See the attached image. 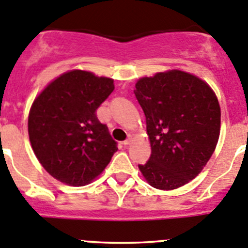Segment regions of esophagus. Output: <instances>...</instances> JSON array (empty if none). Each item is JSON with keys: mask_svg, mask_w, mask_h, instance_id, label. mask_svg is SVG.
<instances>
[{"mask_svg": "<svg viewBox=\"0 0 248 248\" xmlns=\"http://www.w3.org/2000/svg\"><path fill=\"white\" fill-rule=\"evenodd\" d=\"M131 143H132V138H127L126 140L124 141V145L127 146V145H129V144H131Z\"/></svg>", "mask_w": 248, "mask_h": 248, "instance_id": "esophagus-1", "label": "esophagus"}]
</instances>
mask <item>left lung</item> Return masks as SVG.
Listing matches in <instances>:
<instances>
[{"label": "left lung", "instance_id": "left-lung-1", "mask_svg": "<svg viewBox=\"0 0 248 248\" xmlns=\"http://www.w3.org/2000/svg\"><path fill=\"white\" fill-rule=\"evenodd\" d=\"M136 97L146 120L151 155L139 165L144 179L161 190L193 180L215 153L220 133V107L211 86L186 71L141 78Z\"/></svg>", "mask_w": 248, "mask_h": 248}]
</instances>
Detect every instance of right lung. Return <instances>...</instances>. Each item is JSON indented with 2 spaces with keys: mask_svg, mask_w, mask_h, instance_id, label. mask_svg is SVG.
Returning <instances> with one entry per match:
<instances>
[{
  "mask_svg": "<svg viewBox=\"0 0 248 248\" xmlns=\"http://www.w3.org/2000/svg\"><path fill=\"white\" fill-rule=\"evenodd\" d=\"M114 80L74 69L50 81L33 100L28 119L31 148L59 182L83 186L99 177L117 150L95 110L114 91Z\"/></svg>",
  "mask_w": 248,
  "mask_h": 248,
  "instance_id": "right-lung-1",
  "label": "right lung"
}]
</instances>
